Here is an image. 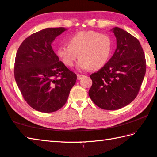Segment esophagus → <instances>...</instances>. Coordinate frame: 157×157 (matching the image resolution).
Masks as SVG:
<instances>
[{"label": "esophagus", "instance_id": "esophagus-1", "mask_svg": "<svg viewBox=\"0 0 157 157\" xmlns=\"http://www.w3.org/2000/svg\"><path fill=\"white\" fill-rule=\"evenodd\" d=\"M84 77L83 75H80V74H78L77 75V78H78V79H80L81 78H82Z\"/></svg>", "mask_w": 157, "mask_h": 157}]
</instances>
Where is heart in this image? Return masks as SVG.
Wrapping results in <instances>:
<instances>
[{
	"label": "heart",
	"instance_id": "heart-1",
	"mask_svg": "<svg viewBox=\"0 0 157 157\" xmlns=\"http://www.w3.org/2000/svg\"><path fill=\"white\" fill-rule=\"evenodd\" d=\"M113 43L107 34L98 32L80 31L71 36L68 45L57 48V53L63 63L72 67L77 59L79 70L89 71L102 68L109 59Z\"/></svg>",
	"mask_w": 157,
	"mask_h": 157
}]
</instances>
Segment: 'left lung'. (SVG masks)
I'll return each instance as SVG.
<instances>
[{"mask_svg":"<svg viewBox=\"0 0 157 157\" xmlns=\"http://www.w3.org/2000/svg\"><path fill=\"white\" fill-rule=\"evenodd\" d=\"M116 38L115 52L109 62L90 75L89 97L98 107L116 110L137 96L145 75V54L140 42L120 28L112 30Z\"/></svg>","mask_w":157,"mask_h":157,"instance_id":"obj_1","label":"left lung"}]
</instances>
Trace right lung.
<instances>
[{
  "label": "right lung",
  "mask_w": 157,
  "mask_h": 157,
  "mask_svg": "<svg viewBox=\"0 0 157 157\" xmlns=\"http://www.w3.org/2000/svg\"><path fill=\"white\" fill-rule=\"evenodd\" d=\"M66 29L50 28L22 42L15 58L14 78L24 100L34 109L54 112L65 105L77 75L59 59L51 44Z\"/></svg>",
  "instance_id": "1"
}]
</instances>
